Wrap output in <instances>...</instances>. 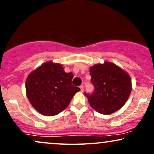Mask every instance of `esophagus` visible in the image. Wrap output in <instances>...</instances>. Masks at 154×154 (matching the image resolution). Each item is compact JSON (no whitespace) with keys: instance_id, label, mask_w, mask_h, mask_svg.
<instances>
[{"instance_id":"34e87169","label":"esophagus","mask_w":154,"mask_h":154,"mask_svg":"<svg viewBox=\"0 0 154 154\" xmlns=\"http://www.w3.org/2000/svg\"><path fill=\"white\" fill-rule=\"evenodd\" d=\"M79 88H80L81 92H82L83 90H84V87H83V85H80V86H79Z\"/></svg>"}]
</instances>
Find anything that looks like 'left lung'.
<instances>
[{
	"instance_id": "obj_1",
	"label": "left lung",
	"mask_w": 154,
	"mask_h": 154,
	"mask_svg": "<svg viewBox=\"0 0 154 154\" xmlns=\"http://www.w3.org/2000/svg\"><path fill=\"white\" fill-rule=\"evenodd\" d=\"M94 91L85 93L92 108L102 114H111L123 106L131 93V79L126 72L111 62L91 67Z\"/></svg>"
}]
</instances>
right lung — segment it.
Segmentation results:
<instances>
[{
  "label": "right lung",
  "mask_w": 154,
  "mask_h": 154,
  "mask_svg": "<svg viewBox=\"0 0 154 154\" xmlns=\"http://www.w3.org/2000/svg\"><path fill=\"white\" fill-rule=\"evenodd\" d=\"M74 75L59 63L46 62L29 75L26 93L32 106L40 114L54 116L68 106L79 88L72 85Z\"/></svg>",
  "instance_id": "right-lung-1"
}]
</instances>
